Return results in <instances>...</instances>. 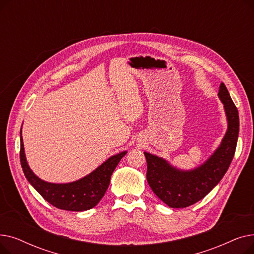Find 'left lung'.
I'll return each instance as SVG.
<instances>
[{
  "label": "left lung",
  "instance_id": "left-lung-1",
  "mask_svg": "<svg viewBox=\"0 0 254 254\" xmlns=\"http://www.w3.org/2000/svg\"><path fill=\"white\" fill-rule=\"evenodd\" d=\"M218 98L224 107L228 129L217 149L204 164L184 171L173 167L163 157L144 152L147 182L171 208H185L201 201L219 183L232 163L239 136V113L223 83H220Z\"/></svg>",
  "mask_w": 254,
  "mask_h": 254
}]
</instances>
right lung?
Masks as SVG:
<instances>
[{"mask_svg": "<svg viewBox=\"0 0 254 254\" xmlns=\"http://www.w3.org/2000/svg\"><path fill=\"white\" fill-rule=\"evenodd\" d=\"M127 151L110 156L83 178L69 183H51L40 179L26 162L20 129V164L25 178L44 199L62 210L85 211L96 207L108 189L111 175Z\"/></svg>", "mask_w": 254, "mask_h": 254, "instance_id": "1", "label": "right lung"}]
</instances>
